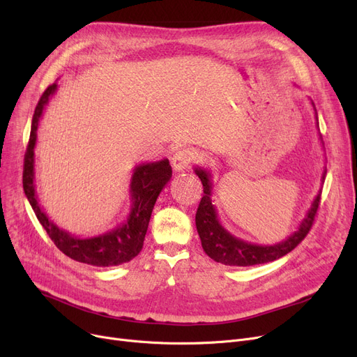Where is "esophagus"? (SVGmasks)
I'll list each match as a JSON object with an SVG mask.
<instances>
[{
	"label": "esophagus",
	"mask_w": 357,
	"mask_h": 357,
	"mask_svg": "<svg viewBox=\"0 0 357 357\" xmlns=\"http://www.w3.org/2000/svg\"><path fill=\"white\" fill-rule=\"evenodd\" d=\"M195 159L194 153L188 149H182L178 150V152L172 156L171 162H172V167L175 171H183L185 167H188V165Z\"/></svg>",
	"instance_id": "esophagus-1"
}]
</instances>
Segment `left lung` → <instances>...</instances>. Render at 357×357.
<instances>
[{"mask_svg": "<svg viewBox=\"0 0 357 357\" xmlns=\"http://www.w3.org/2000/svg\"><path fill=\"white\" fill-rule=\"evenodd\" d=\"M311 104L314 107V102ZM315 119H317V109H315ZM317 124H318V119H317ZM195 174L198 175L204 186V195L201 198V202L198 205V210L195 214L197 230L201 238L204 252L207 253L213 260L218 261V264L227 265V266H253V265H261V264H268V261H273L279 257L285 256L291 250H294L299 243L305 238L310 229L312 227L314 217L317 214L318 205H320L321 192L317 194L315 199L311 204V208L308 210L301 224H299L298 230L294 231L285 240L279 241L272 246H261V245H255V243L237 238L221 226V222L217 217V210L211 199L213 181H211L210 171L197 166ZM324 174H323V181H324Z\"/></svg>", "mask_w": 357, "mask_h": 357, "instance_id": "obj_1", "label": "left lung"}]
</instances>
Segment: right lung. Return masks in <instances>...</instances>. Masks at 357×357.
Instances as JSON below:
<instances>
[{"instance_id": "right-lung-1", "label": "right lung", "mask_w": 357, "mask_h": 357, "mask_svg": "<svg viewBox=\"0 0 357 357\" xmlns=\"http://www.w3.org/2000/svg\"><path fill=\"white\" fill-rule=\"evenodd\" d=\"M56 89H58L56 82L47 86L34 109L29 146L24 155V194L37 220L40 221L56 248L68 257L81 261V264L100 268L126 264V261L135 259L143 248L150 215H152L159 194L169 179L172 178V167L167 159H163L153 163H142L133 169V175H131L130 181L131 210L126 221L114 230L100 236L81 238L56 226L40 207L34 183V147L37 140V127H39L43 109Z\"/></svg>"}]
</instances>
